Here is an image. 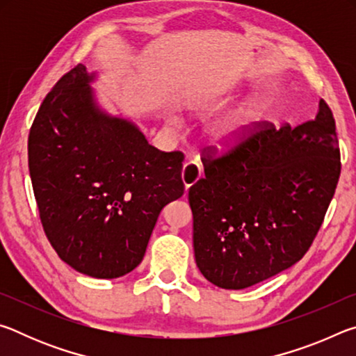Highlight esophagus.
<instances>
[{"label": "esophagus", "mask_w": 356, "mask_h": 356, "mask_svg": "<svg viewBox=\"0 0 356 356\" xmlns=\"http://www.w3.org/2000/svg\"><path fill=\"white\" fill-rule=\"evenodd\" d=\"M201 174H202L201 165L197 163V161H186L182 170V180H184L185 188L188 190L190 186L195 185L197 180L201 179Z\"/></svg>", "instance_id": "esophagus-1"}]
</instances>
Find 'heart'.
I'll return each instance as SVG.
<instances>
[{
	"mask_svg": "<svg viewBox=\"0 0 356 356\" xmlns=\"http://www.w3.org/2000/svg\"><path fill=\"white\" fill-rule=\"evenodd\" d=\"M261 110L257 104H245L215 118L206 129L207 143L218 150L237 147L251 134L261 116ZM170 122H174V119Z\"/></svg>",
	"mask_w": 356,
	"mask_h": 356,
	"instance_id": "obj_1",
	"label": "heart"
}]
</instances>
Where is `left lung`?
<instances>
[{
  "mask_svg": "<svg viewBox=\"0 0 356 356\" xmlns=\"http://www.w3.org/2000/svg\"><path fill=\"white\" fill-rule=\"evenodd\" d=\"M333 113L264 129L229 155L202 160L188 191L193 248L204 278L240 291L297 264L314 240L341 174Z\"/></svg>",
  "mask_w": 356,
  "mask_h": 356,
  "instance_id": "1",
  "label": "left lung"
}]
</instances>
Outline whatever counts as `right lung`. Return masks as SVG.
<instances>
[{
	"instance_id": "obj_1",
	"label": "right lung",
	"mask_w": 356,
	"mask_h": 356,
	"mask_svg": "<svg viewBox=\"0 0 356 356\" xmlns=\"http://www.w3.org/2000/svg\"><path fill=\"white\" fill-rule=\"evenodd\" d=\"M97 78L78 64L53 86L29 131L28 165L58 256L113 280L141 264L161 209L184 195V156L150 146L135 120L106 111Z\"/></svg>"
}]
</instances>
